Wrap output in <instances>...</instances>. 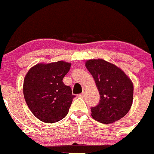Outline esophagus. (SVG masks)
<instances>
[{
  "label": "esophagus",
  "mask_w": 154,
  "mask_h": 154,
  "mask_svg": "<svg viewBox=\"0 0 154 154\" xmlns=\"http://www.w3.org/2000/svg\"><path fill=\"white\" fill-rule=\"evenodd\" d=\"M85 92H86V90L85 89H83V92H82V93L81 94V95H79V96L80 97H84V95H85Z\"/></svg>",
  "instance_id": "esophagus-1"
}]
</instances>
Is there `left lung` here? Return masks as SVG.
<instances>
[{
    "label": "left lung",
    "instance_id": "obj_1",
    "mask_svg": "<svg viewBox=\"0 0 154 154\" xmlns=\"http://www.w3.org/2000/svg\"><path fill=\"white\" fill-rule=\"evenodd\" d=\"M86 67L92 74L100 100L91 108L92 117L102 123H112L128 112L133 102L134 86L126 74L103 59H90Z\"/></svg>",
    "mask_w": 154,
    "mask_h": 154
}]
</instances>
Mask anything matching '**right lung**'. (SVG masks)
I'll return each mask as SVG.
<instances>
[{
	"label": "right lung",
	"instance_id": "add662e5",
	"mask_svg": "<svg viewBox=\"0 0 154 154\" xmlns=\"http://www.w3.org/2000/svg\"><path fill=\"white\" fill-rule=\"evenodd\" d=\"M70 65L64 61L39 63L25 76V100L33 115L44 123H56L68 113L75 95L62 80Z\"/></svg>",
	"mask_w": 154,
	"mask_h": 154
}]
</instances>
